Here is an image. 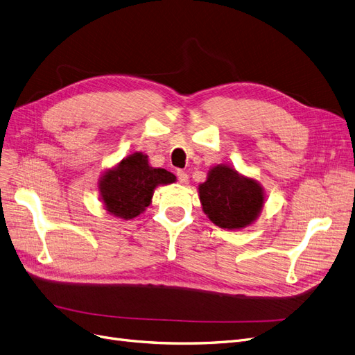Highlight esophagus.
<instances>
[{"instance_id": "1", "label": "esophagus", "mask_w": 355, "mask_h": 355, "mask_svg": "<svg viewBox=\"0 0 355 355\" xmlns=\"http://www.w3.org/2000/svg\"><path fill=\"white\" fill-rule=\"evenodd\" d=\"M177 178H178V181H180V182H182V184H186V182L189 181V175H187V173H184V171H181V169H178V171H177Z\"/></svg>"}]
</instances>
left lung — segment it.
I'll list each match as a JSON object with an SVG mask.
<instances>
[{
    "label": "left lung",
    "instance_id": "obj_1",
    "mask_svg": "<svg viewBox=\"0 0 355 355\" xmlns=\"http://www.w3.org/2000/svg\"><path fill=\"white\" fill-rule=\"evenodd\" d=\"M199 196L209 219L227 230L250 225L263 206L259 182L241 177L227 165H216L209 171L207 180L199 187Z\"/></svg>",
    "mask_w": 355,
    "mask_h": 355
}]
</instances>
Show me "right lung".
Returning <instances> with one entry per match:
<instances>
[{"mask_svg":"<svg viewBox=\"0 0 355 355\" xmlns=\"http://www.w3.org/2000/svg\"><path fill=\"white\" fill-rule=\"evenodd\" d=\"M174 181V174L164 168L149 166L148 156L136 152L123 159L115 169L105 173L99 182V191L108 212L131 219L150 205L156 186Z\"/></svg>","mask_w":355,"mask_h":355,"instance_id":"add662e5","label":"right lung"}]
</instances>
